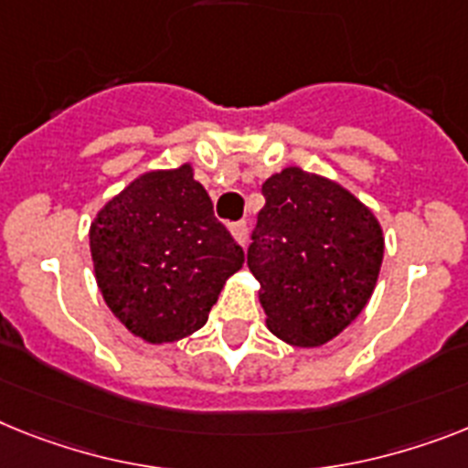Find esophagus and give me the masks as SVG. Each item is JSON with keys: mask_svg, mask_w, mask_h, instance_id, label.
Wrapping results in <instances>:
<instances>
[{"mask_svg": "<svg viewBox=\"0 0 468 468\" xmlns=\"http://www.w3.org/2000/svg\"><path fill=\"white\" fill-rule=\"evenodd\" d=\"M228 230H230V235L235 238V242L240 247L247 245V223L245 221H235L228 226Z\"/></svg>", "mask_w": 468, "mask_h": 468, "instance_id": "34e87169", "label": "esophagus"}]
</instances>
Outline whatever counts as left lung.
<instances>
[{
	"mask_svg": "<svg viewBox=\"0 0 468 468\" xmlns=\"http://www.w3.org/2000/svg\"><path fill=\"white\" fill-rule=\"evenodd\" d=\"M247 266L259 281L266 325L292 347H319L364 312L378 282L386 238L347 187L300 166L261 186Z\"/></svg>",
	"mask_w": 468,
	"mask_h": 468,
	"instance_id": "left-lung-1",
	"label": "left lung"
}]
</instances>
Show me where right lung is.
Listing matches in <instances>:
<instances>
[{
	"label": "right lung",
	"instance_id": "add662e5",
	"mask_svg": "<svg viewBox=\"0 0 468 468\" xmlns=\"http://www.w3.org/2000/svg\"><path fill=\"white\" fill-rule=\"evenodd\" d=\"M90 254L107 307L149 345L199 331L245 264L192 164L144 171L113 195L90 223Z\"/></svg>",
	"mask_w": 468,
	"mask_h": 468
}]
</instances>
